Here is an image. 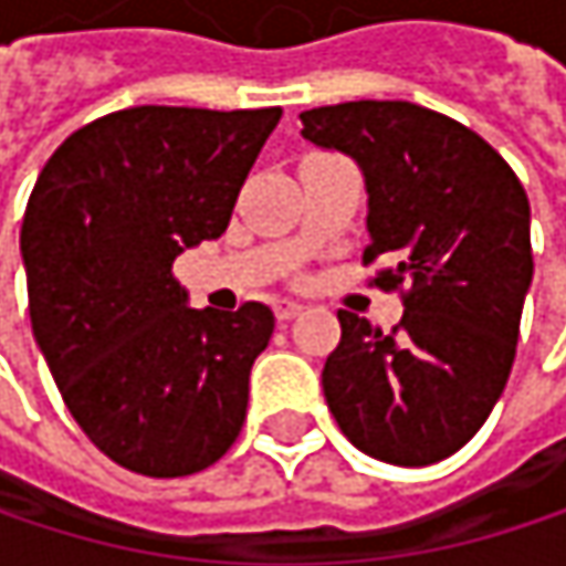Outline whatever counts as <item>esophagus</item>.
<instances>
[{"mask_svg": "<svg viewBox=\"0 0 566 566\" xmlns=\"http://www.w3.org/2000/svg\"><path fill=\"white\" fill-rule=\"evenodd\" d=\"M272 307H275V317H279V321H291V317L301 314V304H297V301H275Z\"/></svg>", "mask_w": 566, "mask_h": 566, "instance_id": "obj_1", "label": "esophagus"}]
</instances>
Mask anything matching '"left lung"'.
<instances>
[{
	"mask_svg": "<svg viewBox=\"0 0 566 566\" xmlns=\"http://www.w3.org/2000/svg\"><path fill=\"white\" fill-rule=\"evenodd\" d=\"M301 124L307 144L364 172V262H394L374 284H409L390 334L337 311L324 399L340 432L380 462L449 459L509 384L534 275L527 192L475 130L409 101L314 107Z\"/></svg>",
	"mask_w": 566,
	"mask_h": 566,
	"instance_id": "1",
	"label": "left lung"
}]
</instances>
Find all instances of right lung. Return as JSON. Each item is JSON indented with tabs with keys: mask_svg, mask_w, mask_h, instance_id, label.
Returning <instances> with one entry per match:
<instances>
[{
	"mask_svg": "<svg viewBox=\"0 0 566 566\" xmlns=\"http://www.w3.org/2000/svg\"><path fill=\"white\" fill-rule=\"evenodd\" d=\"M282 107H127L74 130L22 219L32 334L64 406L117 465L179 479L239 439L275 314L189 307L172 262L219 239Z\"/></svg>",
	"mask_w": 566,
	"mask_h": 566,
	"instance_id": "right-lung-1",
	"label": "right lung"
}]
</instances>
